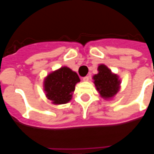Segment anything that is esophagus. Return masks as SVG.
<instances>
[{"mask_svg":"<svg viewBox=\"0 0 154 154\" xmlns=\"http://www.w3.org/2000/svg\"><path fill=\"white\" fill-rule=\"evenodd\" d=\"M89 79H90L89 76H86V77H84L83 78H82V80H83L84 82H87V81H89Z\"/></svg>","mask_w":154,"mask_h":154,"instance_id":"1","label":"esophagus"}]
</instances>
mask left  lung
<instances>
[{"mask_svg": "<svg viewBox=\"0 0 154 154\" xmlns=\"http://www.w3.org/2000/svg\"><path fill=\"white\" fill-rule=\"evenodd\" d=\"M98 73L94 75L93 80L97 90L100 97L105 99H110L116 95L119 90L120 80L119 77L111 72L108 67L100 64L97 68Z\"/></svg>", "mask_w": 154, "mask_h": 154, "instance_id": "1", "label": "left lung"}]
</instances>
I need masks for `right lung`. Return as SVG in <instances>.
I'll use <instances>...</instances> for the list:
<instances>
[{
	"instance_id": "add662e5",
	"label": "right lung",
	"mask_w": 154,
	"mask_h": 154,
	"mask_svg": "<svg viewBox=\"0 0 154 154\" xmlns=\"http://www.w3.org/2000/svg\"><path fill=\"white\" fill-rule=\"evenodd\" d=\"M79 82L77 72L67 67H61L48 74L44 79L46 97L56 105L67 103L72 97L76 84Z\"/></svg>"
}]
</instances>
